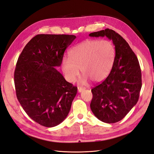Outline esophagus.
<instances>
[{
	"instance_id": "obj_1",
	"label": "esophagus",
	"mask_w": 154,
	"mask_h": 154,
	"mask_svg": "<svg viewBox=\"0 0 154 154\" xmlns=\"http://www.w3.org/2000/svg\"><path fill=\"white\" fill-rule=\"evenodd\" d=\"M83 90H85L84 88L81 87V86H79V87H78V92H79L81 93V92H82V91H83Z\"/></svg>"
}]
</instances>
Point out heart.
<instances>
[{"instance_id":"obj_1","label":"heart","mask_w":154,"mask_h":154,"mask_svg":"<svg viewBox=\"0 0 154 154\" xmlns=\"http://www.w3.org/2000/svg\"><path fill=\"white\" fill-rule=\"evenodd\" d=\"M69 58L61 62V69L66 79L73 82L79 74V80L86 84L89 79L98 82L107 77L115 60L116 50L113 43L107 39H87L75 45L69 51Z\"/></svg>"}]
</instances>
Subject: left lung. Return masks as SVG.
<instances>
[{
  "label": "left lung",
  "mask_w": 154,
  "mask_h": 154,
  "mask_svg": "<svg viewBox=\"0 0 154 154\" xmlns=\"http://www.w3.org/2000/svg\"><path fill=\"white\" fill-rule=\"evenodd\" d=\"M89 36H106L115 46V60L111 73L91 90L90 109L100 120L116 123L123 119L139 100L142 86L139 62L128 42L113 30L107 29Z\"/></svg>",
  "instance_id": "8db88e82"
}]
</instances>
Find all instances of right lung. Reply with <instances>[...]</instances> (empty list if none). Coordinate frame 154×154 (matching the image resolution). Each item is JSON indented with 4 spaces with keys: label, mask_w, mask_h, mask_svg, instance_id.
<instances>
[{
    "label": "right lung",
    "mask_w": 154,
    "mask_h": 154,
    "mask_svg": "<svg viewBox=\"0 0 154 154\" xmlns=\"http://www.w3.org/2000/svg\"><path fill=\"white\" fill-rule=\"evenodd\" d=\"M76 36L38 34L19 57L14 72L17 100L29 116L39 124L54 127L70 111L77 88L56 69L64 51Z\"/></svg>",
    "instance_id": "add662e5"
}]
</instances>
